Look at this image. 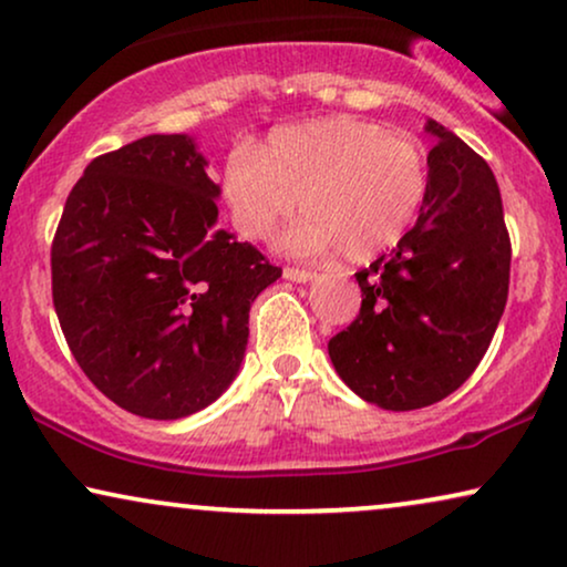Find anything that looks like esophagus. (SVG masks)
Wrapping results in <instances>:
<instances>
[{
	"mask_svg": "<svg viewBox=\"0 0 567 567\" xmlns=\"http://www.w3.org/2000/svg\"><path fill=\"white\" fill-rule=\"evenodd\" d=\"M315 276H317L315 270H307V268H291V266L284 268V278H289V281H297V284L312 281Z\"/></svg>",
	"mask_w": 567,
	"mask_h": 567,
	"instance_id": "1",
	"label": "esophagus"
}]
</instances>
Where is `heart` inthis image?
Returning a JSON list of instances; mask_svg holds the SVG:
<instances>
[{"mask_svg":"<svg viewBox=\"0 0 567 567\" xmlns=\"http://www.w3.org/2000/svg\"><path fill=\"white\" fill-rule=\"evenodd\" d=\"M429 190V154L417 138L351 115L278 128L258 154H231L221 173L239 235L266 239L299 200L307 216L291 224L284 245L307 255L340 250L353 262L398 245Z\"/></svg>","mask_w":567,"mask_h":567,"instance_id":"obj_1","label":"heart"}]
</instances>
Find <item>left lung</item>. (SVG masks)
Returning <instances> with one entry per match:
<instances>
[{"label": "left lung", "mask_w": 567, "mask_h": 567, "mask_svg": "<svg viewBox=\"0 0 567 567\" xmlns=\"http://www.w3.org/2000/svg\"><path fill=\"white\" fill-rule=\"evenodd\" d=\"M431 190L415 227L355 274L361 312L330 338L338 377L384 410H417L467 382L508 299L511 239L487 162L431 121Z\"/></svg>", "instance_id": "left-lung-1"}]
</instances>
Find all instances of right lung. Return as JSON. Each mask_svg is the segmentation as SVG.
I'll return each mask as SVG.
<instances>
[{
	"mask_svg": "<svg viewBox=\"0 0 567 567\" xmlns=\"http://www.w3.org/2000/svg\"><path fill=\"white\" fill-rule=\"evenodd\" d=\"M219 185L185 134L100 154L69 193L51 245L69 351L107 400L177 421L237 377L250 307L281 268L216 227Z\"/></svg>",
	"mask_w": 567,
	"mask_h": 567,
	"instance_id": "right-lung-1",
	"label": "right lung"
}]
</instances>
